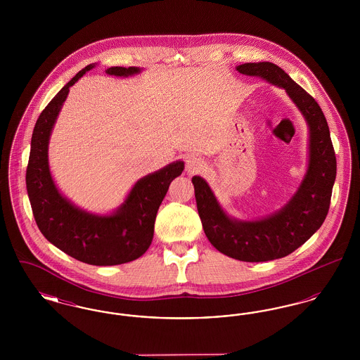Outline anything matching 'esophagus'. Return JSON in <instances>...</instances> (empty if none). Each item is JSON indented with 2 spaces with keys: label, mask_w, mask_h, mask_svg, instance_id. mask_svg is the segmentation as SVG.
<instances>
[{
  "label": "esophagus",
  "mask_w": 360,
  "mask_h": 360,
  "mask_svg": "<svg viewBox=\"0 0 360 360\" xmlns=\"http://www.w3.org/2000/svg\"><path fill=\"white\" fill-rule=\"evenodd\" d=\"M202 169V162L200 158L197 156H188L186 159V172L188 174H194L198 172Z\"/></svg>",
  "instance_id": "obj_1"
}]
</instances>
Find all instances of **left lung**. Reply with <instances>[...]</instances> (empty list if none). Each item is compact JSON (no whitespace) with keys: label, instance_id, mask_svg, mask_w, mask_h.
Instances as JSON below:
<instances>
[{"label":"left lung","instance_id":"1","mask_svg":"<svg viewBox=\"0 0 360 360\" xmlns=\"http://www.w3.org/2000/svg\"><path fill=\"white\" fill-rule=\"evenodd\" d=\"M236 70L286 90L309 127L307 174L290 201L274 214L257 221L231 219L201 176H193L197 209L206 238L226 257L243 262H267L288 257L326 220L336 178V156L326 116L316 100L274 63H244Z\"/></svg>","mask_w":360,"mask_h":360}]
</instances>
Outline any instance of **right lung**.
Masks as SVG:
<instances>
[{
    "mask_svg": "<svg viewBox=\"0 0 360 360\" xmlns=\"http://www.w3.org/2000/svg\"><path fill=\"white\" fill-rule=\"evenodd\" d=\"M81 70L44 108L36 121L27 167V191L34 221L43 236L71 257L93 266H116L141 257L154 238L155 219L172 179L185 165L174 162L139 179L124 204L109 216L91 214L72 205L53 184L49 167V141L56 117L68 98L70 86L86 71ZM109 75L128 77L137 68H109Z\"/></svg>",
    "mask_w": 360,
    "mask_h": 360,
    "instance_id": "1",
    "label": "right lung"
}]
</instances>
